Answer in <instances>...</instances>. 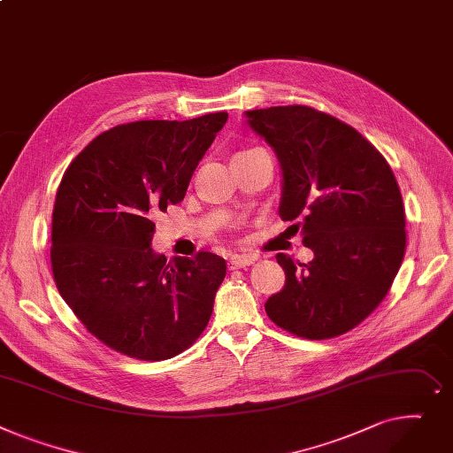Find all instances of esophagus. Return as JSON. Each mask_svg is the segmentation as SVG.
Segmentation results:
<instances>
[{
	"label": "esophagus",
	"mask_w": 453,
	"mask_h": 453,
	"mask_svg": "<svg viewBox=\"0 0 453 453\" xmlns=\"http://www.w3.org/2000/svg\"><path fill=\"white\" fill-rule=\"evenodd\" d=\"M256 261V256H232L228 261V269H245L249 265H252Z\"/></svg>",
	"instance_id": "esophagus-1"
}]
</instances>
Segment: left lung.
<instances>
[{"mask_svg": "<svg viewBox=\"0 0 453 453\" xmlns=\"http://www.w3.org/2000/svg\"><path fill=\"white\" fill-rule=\"evenodd\" d=\"M281 165L280 216L302 226L309 263L276 254L285 287L265 311L302 338L351 331L386 298L406 252L401 188L382 153L360 133L309 105L247 111Z\"/></svg>", "mask_w": 453, "mask_h": 453, "instance_id": "8db88e82", "label": "left lung"}]
</instances>
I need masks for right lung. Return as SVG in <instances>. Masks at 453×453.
<instances>
[{"label":"right lung","mask_w":453,"mask_h":453,"mask_svg":"<svg viewBox=\"0 0 453 453\" xmlns=\"http://www.w3.org/2000/svg\"><path fill=\"white\" fill-rule=\"evenodd\" d=\"M228 113L139 120L91 141L67 166L52 210L50 265L64 302L113 351L172 358L201 336L226 263L157 256L153 218L184 199Z\"/></svg>","instance_id":"1"}]
</instances>
